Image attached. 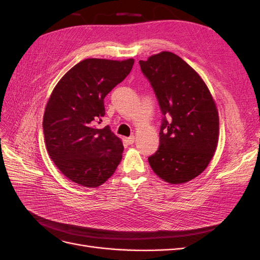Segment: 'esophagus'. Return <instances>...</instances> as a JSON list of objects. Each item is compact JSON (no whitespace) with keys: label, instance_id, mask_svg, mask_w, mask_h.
Wrapping results in <instances>:
<instances>
[{"label":"esophagus","instance_id":"esophagus-1","mask_svg":"<svg viewBox=\"0 0 260 260\" xmlns=\"http://www.w3.org/2000/svg\"><path fill=\"white\" fill-rule=\"evenodd\" d=\"M125 142H127L129 145L130 144H133V142H135V137L131 136L129 138H125Z\"/></svg>","mask_w":260,"mask_h":260}]
</instances>
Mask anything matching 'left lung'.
<instances>
[{
  "instance_id": "left-lung-1",
  "label": "left lung",
  "mask_w": 260,
  "mask_h": 260,
  "mask_svg": "<svg viewBox=\"0 0 260 260\" xmlns=\"http://www.w3.org/2000/svg\"><path fill=\"white\" fill-rule=\"evenodd\" d=\"M162 114L159 147L148 157L155 174L171 184L201 175L218 144L217 107L200 75L178 55L161 52L140 60Z\"/></svg>"
}]
</instances>
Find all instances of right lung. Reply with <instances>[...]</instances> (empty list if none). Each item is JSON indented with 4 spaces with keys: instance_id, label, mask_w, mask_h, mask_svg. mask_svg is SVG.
I'll use <instances>...</instances> for the list:
<instances>
[{
    "instance_id": "1",
    "label": "right lung",
    "mask_w": 260,
    "mask_h": 260,
    "mask_svg": "<svg viewBox=\"0 0 260 260\" xmlns=\"http://www.w3.org/2000/svg\"><path fill=\"white\" fill-rule=\"evenodd\" d=\"M133 64L132 58L84 59L65 74L51 94L43 116L46 149L61 174L75 183L98 187L121 161V140L109 125L98 129L95 122L105 115V96L130 74Z\"/></svg>"
}]
</instances>
